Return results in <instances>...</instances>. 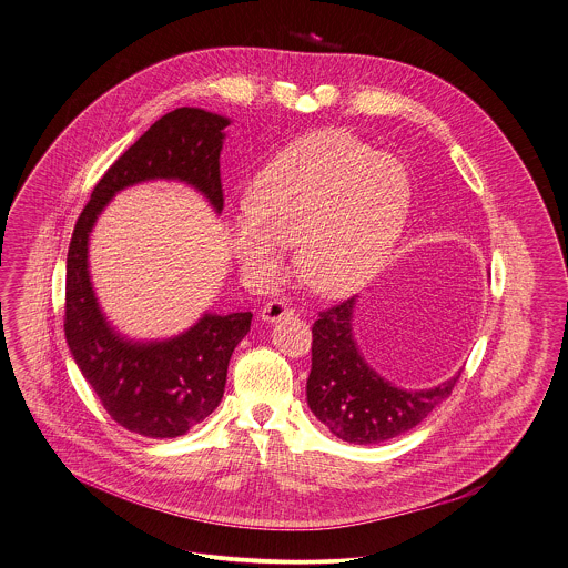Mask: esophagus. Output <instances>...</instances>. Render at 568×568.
<instances>
[{"label": "esophagus", "mask_w": 568, "mask_h": 568, "mask_svg": "<svg viewBox=\"0 0 568 568\" xmlns=\"http://www.w3.org/2000/svg\"><path fill=\"white\" fill-rule=\"evenodd\" d=\"M290 315H294V310L283 301H270L261 310V320H265V322H278V320L290 317Z\"/></svg>", "instance_id": "obj_1"}]
</instances>
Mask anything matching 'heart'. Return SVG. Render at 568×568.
<instances>
[{
    "mask_svg": "<svg viewBox=\"0 0 568 568\" xmlns=\"http://www.w3.org/2000/svg\"><path fill=\"white\" fill-rule=\"evenodd\" d=\"M412 187L389 154L342 130L312 132L254 176L248 206L229 222L242 272L274 281L296 244L301 281L324 296L364 287L396 246Z\"/></svg>",
    "mask_w": 568,
    "mask_h": 568,
    "instance_id": "b5f03b06",
    "label": "heart"
}]
</instances>
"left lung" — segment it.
<instances>
[{"instance_id":"obj_1","label":"left lung","mask_w":568,"mask_h":568,"mask_svg":"<svg viewBox=\"0 0 568 568\" xmlns=\"http://www.w3.org/2000/svg\"><path fill=\"white\" fill-rule=\"evenodd\" d=\"M355 296L322 310L314 322L307 403L333 436L353 444L396 438L423 423L459 377L434 389H400L364 362L353 339Z\"/></svg>"}]
</instances>
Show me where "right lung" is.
<instances>
[{
	"label": "right lung",
	"mask_w": 568,
	"mask_h": 568,
	"mask_svg": "<svg viewBox=\"0 0 568 568\" xmlns=\"http://www.w3.org/2000/svg\"><path fill=\"white\" fill-rule=\"evenodd\" d=\"M226 126V118L190 106L163 115L98 181L71 235L64 281L69 351L109 416L145 438L185 436L220 405L231 355L251 331L253 314H204L174 339L128 342L98 307L87 267L89 233L118 191L154 179L193 185L220 213V152Z\"/></svg>",
	"instance_id": "obj_1"
}]
</instances>
